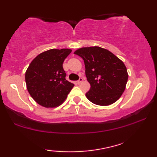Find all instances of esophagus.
Here are the masks:
<instances>
[{
  "mask_svg": "<svg viewBox=\"0 0 157 157\" xmlns=\"http://www.w3.org/2000/svg\"><path fill=\"white\" fill-rule=\"evenodd\" d=\"M83 79L82 78H79L78 81H76V83H78V84H80V83H81L83 82Z\"/></svg>",
  "mask_w": 157,
  "mask_h": 157,
  "instance_id": "1",
  "label": "esophagus"
}]
</instances>
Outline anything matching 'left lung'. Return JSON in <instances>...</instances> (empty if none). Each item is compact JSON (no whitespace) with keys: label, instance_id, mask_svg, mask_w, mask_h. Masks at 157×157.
I'll return each mask as SVG.
<instances>
[{"label":"left lung","instance_id":"8db88e82","mask_svg":"<svg viewBox=\"0 0 157 157\" xmlns=\"http://www.w3.org/2000/svg\"><path fill=\"white\" fill-rule=\"evenodd\" d=\"M84 61L86 76L90 85L86 96L98 105H109L121 97L128 74L121 59L100 47H82L74 52Z\"/></svg>","mask_w":157,"mask_h":157}]
</instances>
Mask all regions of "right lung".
I'll return each mask as SVG.
<instances>
[{
	"label": "right lung",
	"instance_id": "obj_1",
	"mask_svg": "<svg viewBox=\"0 0 157 157\" xmlns=\"http://www.w3.org/2000/svg\"><path fill=\"white\" fill-rule=\"evenodd\" d=\"M70 49H52L43 52L29 63L25 82L29 95L44 108H56L63 103L74 84L65 78L63 62Z\"/></svg>",
	"mask_w": 157,
	"mask_h": 157
}]
</instances>
